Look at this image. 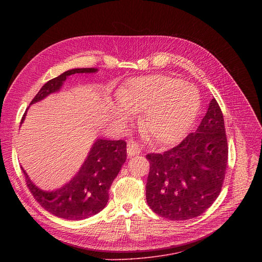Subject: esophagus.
Instances as JSON below:
<instances>
[{
	"instance_id": "obj_1",
	"label": "esophagus",
	"mask_w": 262,
	"mask_h": 262,
	"mask_svg": "<svg viewBox=\"0 0 262 262\" xmlns=\"http://www.w3.org/2000/svg\"><path fill=\"white\" fill-rule=\"evenodd\" d=\"M141 154V147L134 140H129L127 144V155L128 157H134Z\"/></svg>"
}]
</instances>
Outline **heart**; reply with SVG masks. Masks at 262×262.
<instances>
[{
  "mask_svg": "<svg viewBox=\"0 0 262 262\" xmlns=\"http://www.w3.org/2000/svg\"><path fill=\"white\" fill-rule=\"evenodd\" d=\"M117 99L127 113L139 114L144 110L140 119L143 132L164 144L172 143L185 134L201 103L195 86L162 74L133 79L118 91ZM123 110L116 107L114 112L116 116L126 120L127 114Z\"/></svg>",
  "mask_w": 262,
  "mask_h": 262,
  "instance_id": "b5f03b06",
  "label": "heart"
}]
</instances>
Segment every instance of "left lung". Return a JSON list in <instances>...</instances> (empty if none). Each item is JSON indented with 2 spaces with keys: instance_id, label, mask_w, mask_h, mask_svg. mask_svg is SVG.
Wrapping results in <instances>:
<instances>
[{
  "instance_id": "8db88e82",
  "label": "left lung",
  "mask_w": 262,
  "mask_h": 262,
  "mask_svg": "<svg viewBox=\"0 0 262 262\" xmlns=\"http://www.w3.org/2000/svg\"><path fill=\"white\" fill-rule=\"evenodd\" d=\"M146 200L156 213L172 221L203 213L221 193L228 145L223 113L215 98L195 133L164 154H149Z\"/></svg>"
}]
</instances>
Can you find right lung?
<instances>
[{"mask_svg":"<svg viewBox=\"0 0 262 262\" xmlns=\"http://www.w3.org/2000/svg\"><path fill=\"white\" fill-rule=\"evenodd\" d=\"M97 68H74L50 80L35 95L30 104L46 98L62 87L67 77L74 73L96 72ZM26 113L21 122L25 120ZM126 161V142L97 139L83 166L62 188L47 192L37 188L23 169L26 183L35 200L56 216L80 221L101 211L108 200L111 184Z\"/></svg>","mask_w":262,"mask_h":262,"instance_id":"obj_1","label":"right lung"}]
</instances>
